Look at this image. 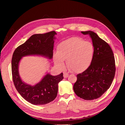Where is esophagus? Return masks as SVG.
Returning <instances> with one entry per match:
<instances>
[{"mask_svg": "<svg viewBox=\"0 0 125 125\" xmlns=\"http://www.w3.org/2000/svg\"><path fill=\"white\" fill-rule=\"evenodd\" d=\"M68 76H69V74L67 73H63V77H64V78H67Z\"/></svg>", "mask_w": 125, "mask_h": 125, "instance_id": "esophagus-1", "label": "esophagus"}]
</instances>
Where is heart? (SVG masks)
Returning a JSON list of instances; mask_svg holds the SVG:
<instances>
[{
    "label": "heart",
    "instance_id": "b5f03b06",
    "mask_svg": "<svg viewBox=\"0 0 125 125\" xmlns=\"http://www.w3.org/2000/svg\"><path fill=\"white\" fill-rule=\"evenodd\" d=\"M94 54L91 42L84 41L78 37H72L58 44L57 51L53 54V60L60 68L64 67V61L69 69L76 73L84 72L89 68Z\"/></svg>",
    "mask_w": 125,
    "mask_h": 125
}]
</instances>
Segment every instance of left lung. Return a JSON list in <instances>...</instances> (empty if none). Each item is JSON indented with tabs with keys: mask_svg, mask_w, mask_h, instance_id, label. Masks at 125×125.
<instances>
[{
	"mask_svg": "<svg viewBox=\"0 0 125 125\" xmlns=\"http://www.w3.org/2000/svg\"><path fill=\"white\" fill-rule=\"evenodd\" d=\"M82 33L91 38L94 54L89 68L77 76L73 89L79 97L91 100L99 98L110 88L115 76V60L109 44L96 33L90 31Z\"/></svg>",
	"mask_w": 125,
	"mask_h": 125,
	"instance_id": "8db88e82",
	"label": "left lung"
}]
</instances>
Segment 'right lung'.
<instances>
[{"label":"right lung","mask_w":125,"mask_h":125,"mask_svg":"<svg viewBox=\"0 0 125 125\" xmlns=\"http://www.w3.org/2000/svg\"><path fill=\"white\" fill-rule=\"evenodd\" d=\"M56 34L55 31L34 34L13 52L12 59L13 83L20 94L33 105H45L55 99L58 92V84L63 79V73L52 76L47 73L39 83L31 85L26 83L21 78L19 71V63L22 57L26 56H40L52 59Z\"/></svg>","instance_id":"1"}]
</instances>
